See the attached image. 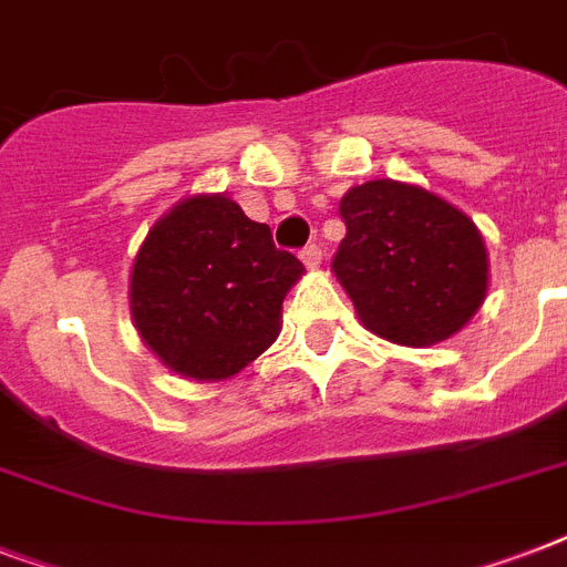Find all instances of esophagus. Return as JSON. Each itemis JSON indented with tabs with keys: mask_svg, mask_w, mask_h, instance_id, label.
I'll return each mask as SVG.
<instances>
[{
	"mask_svg": "<svg viewBox=\"0 0 567 567\" xmlns=\"http://www.w3.org/2000/svg\"><path fill=\"white\" fill-rule=\"evenodd\" d=\"M300 258H302V265L315 270V267H320V261H323V249H320L318 244H309V247L300 249Z\"/></svg>",
	"mask_w": 567,
	"mask_h": 567,
	"instance_id": "obj_1",
	"label": "esophagus"
}]
</instances>
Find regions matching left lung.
<instances>
[{
    "instance_id": "8db88e82",
    "label": "left lung",
    "mask_w": 567,
    "mask_h": 567,
    "mask_svg": "<svg viewBox=\"0 0 567 567\" xmlns=\"http://www.w3.org/2000/svg\"><path fill=\"white\" fill-rule=\"evenodd\" d=\"M332 270L373 336L403 347L447 341L488 291L480 229L447 199L394 179L355 185L341 199Z\"/></svg>"
}]
</instances>
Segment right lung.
<instances>
[{
	"label": "right lung",
	"instance_id": "1",
	"mask_svg": "<svg viewBox=\"0 0 567 567\" xmlns=\"http://www.w3.org/2000/svg\"><path fill=\"white\" fill-rule=\"evenodd\" d=\"M302 261L276 249L267 223L235 199L199 194L155 223L137 249L128 306L144 344L185 379L217 382L279 336Z\"/></svg>",
	"mask_w": 567,
	"mask_h": 567
}]
</instances>
